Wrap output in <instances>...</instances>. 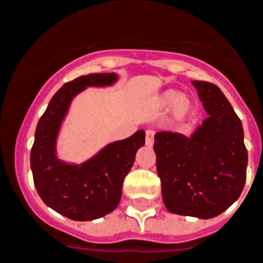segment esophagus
Segmentation results:
<instances>
[{"label":"esophagus","mask_w":263,"mask_h":263,"mask_svg":"<svg viewBox=\"0 0 263 263\" xmlns=\"http://www.w3.org/2000/svg\"><path fill=\"white\" fill-rule=\"evenodd\" d=\"M155 142V132L153 130H146V134H145V144L146 146H152Z\"/></svg>","instance_id":"1"}]
</instances>
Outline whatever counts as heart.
I'll return each mask as SVG.
<instances>
[{"mask_svg":"<svg viewBox=\"0 0 263 263\" xmlns=\"http://www.w3.org/2000/svg\"><path fill=\"white\" fill-rule=\"evenodd\" d=\"M158 106H161L164 108L173 107V117L177 119H183L188 116V112L191 111V102L181 95L180 91L176 90H168L165 92H162L160 97L157 98Z\"/></svg>","mask_w":263,"mask_h":263,"instance_id":"1","label":"heart"}]
</instances>
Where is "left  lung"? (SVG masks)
Segmentation results:
<instances>
[{
    "mask_svg": "<svg viewBox=\"0 0 263 263\" xmlns=\"http://www.w3.org/2000/svg\"><path fill=\"white\" fill-rule=\"evenodd\" d=\"M192 84L208 117L191 137L156 133L153 149L166 210L211 219L242 194L247 151L242 122L220 88L201 80Z\"/></svg>",
    "mask_w": 263,
    "mask_h": 263,
    "instance_id": "8db88e82",
    "label": "left lung"
}]
</instances>
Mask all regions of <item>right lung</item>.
I'll list each match as a JSON object with an SVG mask.
<instances>
[{
	"instance_id": "obj_1",
	"label": "right lung",
	"mask_w": 263,
	"mask_h": 263,
	"mask_svg": "<svg viewBox=\"0 0 263 263\" xmlns=\"http://www.w3.org/2000/svg\"><path fill=\"white\" fill-rule=\"evenodd\" d=\"M117 73H90L68 82L49 101L39 119L30 151V169L39 196L45 204L72 220L86 222L110 214L119 204L123 180L136 153L145 144V132L137 130L125 140L106 145L82 164L62 161L56 141L75 97L87 87L111 86Z\"/></svg>"
}]
</instances>
